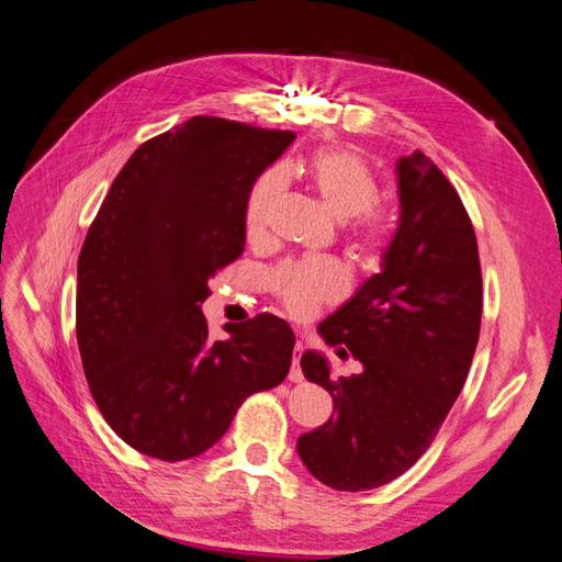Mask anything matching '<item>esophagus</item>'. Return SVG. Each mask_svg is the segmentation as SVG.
I'll use <instances>...</instances> for the list:
<instances>
[{
	"mask_svg": "<svg viewBox=\"0 0 562 562\" xmlns=\"http://www.w3.org/2000/svg\"><path fill=\"white\" fill-rule=\"evenodd\" d=\"M300 356H302V342L295 345V356H293V368H291V380L302 382V368H300Z\"/></svg>",
	"mask_w": 562,
	"mask_h": 562,
	"instance_id": "obj_1",
	"label": "esophagus"
}]
</instances>
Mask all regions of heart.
Returning a JSON list of instances; mask_svg holds the SVG:
<instances>
[{
  "mask_svg": "<svg viewBox=\"0 0 562 562\" xmlns=\"http://www.w3.org/2000/svg\"><path fill=\"white\" fill-rule=\"evenodd\" d=\"M310 187L339 223H349L353 248L363 258H378L389 236V217L378 206V178L363 157L349 149H318L302 161ZM283 178L267 171L252 182L246 201V232L252 241L269 236ZM271 291L293 316H312L321 304L342 297L347 274L335 260H302L281 265L271 277Z\"/></svg>",
  "mask_w": 562,
  "mask_h": 562,
  "instance_id": "1",
  "label": "heart"
}]
</instances>
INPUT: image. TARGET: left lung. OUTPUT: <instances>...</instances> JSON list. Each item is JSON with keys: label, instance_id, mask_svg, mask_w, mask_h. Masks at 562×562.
<instances>
[{"label": "left lung", "instance_id": "left-lung-1", "mask_svg": "<svg viewBox=\"0 0 562 562\" xmlns=\"http://www.w3.org/2000/svg\"><path fill=\"white\" fill-rule=\"evenodd\" d=\"M396 180L398 227L380 274L318 326L361 372L333 380L323 353L300 359L304 378L330 391L333 415L297 438V454L314 479L345 492L398 479L431 446L481 333L479 244L462 199L419 149L396 161Z\"/></svg>", "mask_w": 562, "mask_h": 562}]
</instances>
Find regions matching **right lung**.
Wrapping results in <instances>:
<instances>
[{
    "label": "right lung",
    "mask_w": 562,
    "mask_h": 562,
    "mask_svg": "<svg viewBox=\"0 0 562 562\" xmlns=\"http://www.w3.org/2000/svg\"><path fill=\"white\" fill-rule=\"evenodd\" d=\"M295 140L192 116L133 151L77 262V342L100 415L143 454L182 462L225 436L239 405L291 370L274 314L209 333V279L246 246L252 182Z\"/></svg>",
    "instance_id": "1"
}]
</instances>
